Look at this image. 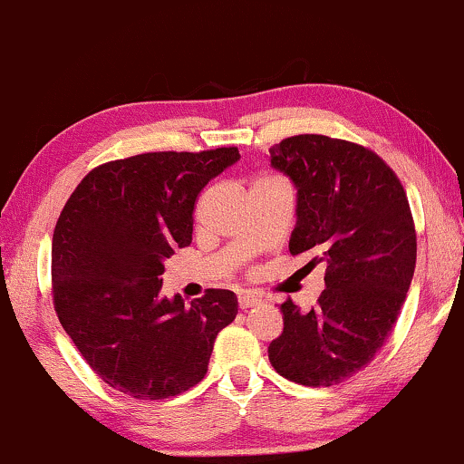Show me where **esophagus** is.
Returning a JSON list of instances; mask_svg holds the SVG:
<instances>
[{"instance_id": "34e87169", "label": "esophagus", "mask_w": 464, "mask_h": 464, "mask_svg": "<svg viewBox=\"0 0 464 464\" xmlns=\"http://www.w3.org/2000/svg\"><path fill=\"white\" fill-rule=\"evenodd\" d=\"M260 303H262L260 296H254V295H241V296H238V307H241V310H249V307L260 305Z\"/></svg>"}]
</instances>
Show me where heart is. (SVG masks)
Instances as JSON below:
<instances>
[{
    "label": "heart",
    "instance_id": "1",
    "mask_svg": "<svg viewBox=\"0 0 464 464\" xmlns=\"http://www.w3.org/2000/svg\"><path fill=\"white\" fill-rule=\"evenodd\" d=\"M260 180H271V179H260Z\"/></svg>",
    "mask_w": 464,
    "mask_h": 464
}]
</instances>
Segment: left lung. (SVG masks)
Segmentation results:
<instances>
[{"mask_svg":"<svg viewBox=\"0 0 464 464\" xmlns=\"http://www.w3.org/2000/svg\"><path fill=\"white\" fill-rule=\"evenodd\" d=\"M268 152L296 187L290 254L327 265L316 307L282 305L268 362L284 379L331 387L363 370L396 324L415 273L413 215L398 176L368 148L295 135Z\"/></svg>","mask_w":464,"mask_h":464,"instance_id":"8db88e82","label":"left lung"}]
</instances>
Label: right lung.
Masks as SVG:
<instances>
[{
  "label": "right lung",
  "mask_w": 464,
  "mask_h": 464,
  "mask_svg": "<svg viewBox=\"0 0 464 464\" xmlns=\"http://www.w3.org/2000/svg\"><path fill=\"white\" fill-rule=\"evenodd\" d=\"M238 159V148L135 154L94 168L68 198L51 245L53 305L113 390L163 400L204 379L217 334L238 314L237 295L168 299L163 260L191 243L199 191Z\"/></svg>",
  "instance_id": "1"
}]
</instances>
